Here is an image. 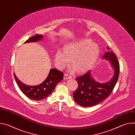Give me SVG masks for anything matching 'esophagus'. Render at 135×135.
Segmentation results:
<instances>
[{"mask_svg":"<svg viewBox=\"0 0 135 135\" xmlns=\"http://www.w3.org/2000/svg\"><path fill=\"white\" fill-rule=\"evenodd\" d=\"M64 78L65 80H68V79H71L72 78V77L71 76H70L69 75H68V74H65L64 75Z\"/></svg>","mask_w":135,"mask_h":135,"instance_id":"esophagus-1","label":"esophagus"}]
</instances>
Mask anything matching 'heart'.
Segmentation results:
<instances>
[{
  "label": "heart",
  "mask_w": 135,
  "mask_h": 135,
  "mask_svg": "<svg viewBox=\"0 0 135 135\" xmlns=\"http://www.w3.org/2000/svg\"><path fill=\"white\" fill-rule=\"evenodd\" d=\"M100 54L98 45L89 39H81L69 43L64 51L57 50L55 56L57 67L62 70L70 63L68 70L74 74L77 71L84 73L89 71L98 60Z\"/></svg>",
  "instance_id": "obj_1"
}]
</instances>
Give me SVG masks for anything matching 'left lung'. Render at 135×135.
Wrapping results in <instances>:
<instances>
[{
	"mask_svg": "<svg viewBox=\"0 0 135 135\" xmlns=\"http://www.w3.org/2000/svg\"><path fill=\"white\" fill-rule=\"evenodd\" d=\"M108 51L104 53L103 59L109 62L113 70V78L105 83L96 81L92 76L91 71L76 78L78 89L73 93L76 103L83 107H91L100 103L110 94L119 75V64L115 54L107 47Z\"/></svg>",
	"mask_w": 135,
	"mask_h": 135,
	"instance_id": "left-lung-1",
	"label": "left lung"
}]
</instances>
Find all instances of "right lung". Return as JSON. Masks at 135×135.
Listing matches in <instances>:
<instances>
[{"label":"right lung","instance_id":"add662e5","mask_svg":"<svg viewBox=\"0 0 135 135\" xmlns=\"http://www.w3.org/2000/svg\"><path fill=\"white\" fill-rule=\"evenodd\" d=\"M43 35H36L25 43L36 42L43 39ZM14 78L22 92L29 98L34 100H41L47 97L53 91L56 85L63 79V73L55 68L51 69L47 78L41 84L37 85H28L19 80L15 74Z\"/></svg>","mask_w":135,"mask_h":135}]
</instances>
